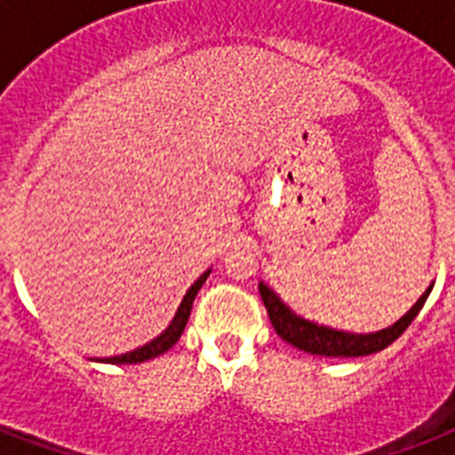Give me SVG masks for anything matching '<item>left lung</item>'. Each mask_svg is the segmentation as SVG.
<instances>
[{
  "label": "left lung",
  "instance_id": "8db88e82",
  "mask_svg": "<svg viewBox=\"0 0 455 455\" xmlns=\"http://www.w3.org/2000/svg\"><path fill=\"white\" fill-rule=\"evenodd\" d=\"M430 291L432 285L395 325L382 328L378 332H363L361 335V332L335 331V328L318 325L314 321L298 316L288 304L281 302V298L271 291L269 285L259 283V295H262V302L267 307V314H269L271 325L278 332V338L285 339L288 345L298 347L302 352L318 354V356H368V354L382 352L385 347L392 345L409 328L411 321L418 316V311L423 309Z\"/></svg>",
  "mask_w": 455,
  "mask_h": 455
}]
</instances>
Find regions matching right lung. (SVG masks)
<instances>
[{"label": "right lung", "instance_id": "add662e5", "mask_svg": "<svg viewBox=\"0 0 455 455\" xmlns=\"http://www.w3.org/2000/svg\"><path fill=\"white\" fill-rule=\"evenodd\" d=\"M210 271L212 269H207L205 274H203V276H200L198 281L186 291L184 299H181V304H179L177 314H174V318H172V323L167 325L157 338H153L151 342H146L144 347H139V349H134V352L120 354V356H106V359H96V361H103V363H141V361L156 359V356L167 352L170 347L177 345L179 338H181V332H184L186 328V321H188V316H191L193 299H196L198 291L203 288V283H205V278L210 276Z\"/></svg>", "mask_w": 455, "mask_h": 455}]
</instances>
